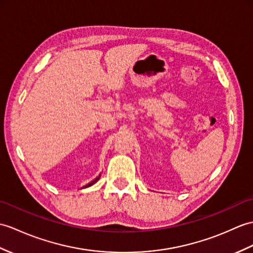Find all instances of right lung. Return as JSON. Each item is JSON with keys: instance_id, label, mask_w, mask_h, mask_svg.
Masks as SVG:
<instances>
[{"instance_id": "1", "label": "right lung", "mask_w": 253, "mask_h": 253, "mask_svg": "<svg viewBox=\"0 0 253 253\" xmlns=\"http://www.w3.org/2000/svg\"><path fill=\"white\" fill-rule=\"evenodd\" d=\"M99 179H100V174H99V175H98V177H97V178H96V179H95V180H92V181H91V182H89V183H88V184H86V185H85V186H84V187H88V186H90V185H92V184H93V183H96V182H97V181H98V180H99Z\"/></svg>"}]
</instances>
